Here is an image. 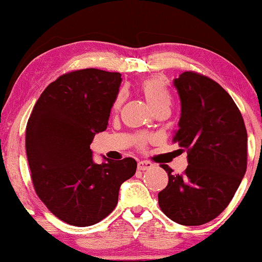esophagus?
Masks as SVG:
<instances>
[{
  "label": "esophagus",
  "mask_w": 262,
  "mask_h": 262,
  "mask_svg": "<svg viewBox=\"0 0 262 262\" xmlns=\"http://www.w3.org/2000/svg\"><path fill=\"white\" fill-rule=\"evenodd\" d=\"M154 166L151 162H149V161H139L137 163V168L138 170H146V169H150Z\"/></svg>",
  "instance_id": "1"
}]
</instances>
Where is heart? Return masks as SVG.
Instances as JSON below:
<instances>
[{
	"instance_id": "heart-1",
	"label": "heart",
	"mask_w": 262,
	"mask_h": 262,
	"mask_svg": "<svg viewBox=\"0 0 262 262\" xmlns=\"http://www.w3.org/2000/svg\"><path fill=\"white\" fill-rule=\"evenodd\" d=\"M142 93L144 95L145 101L148 102L150 108L154 110L156 107H159L163 103H169L170 98L169 94H168L167 89L164 88V85L161 83L160 80L157 78H149V80H145L142 83ZM124 100V93H120L118 95V98L114 102V108H119Z\"/></svg>"
}]
</instances>
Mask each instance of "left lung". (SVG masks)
Instances as JSON below:
<instances>
[{
	"label": "left lung",
	"instance_id": "8db88e82",
	"mask_svg": "<svg viewBox=\"0 0 262 262\" xmlns=\"http://www.w3.org/2000/svg\"><path fill=\"white\" fill-rule=\"evenodd\" d=\"M181 105L174 142L187 150L182 175L162 164L167 187L159 193L164 214L175 223L202 225L229 205L247 169V131L234 100L217 82L185 71L174 78Z\"/></svg>",
	"mask_w": 262,
	"mask_h": 262
}]
</instances>
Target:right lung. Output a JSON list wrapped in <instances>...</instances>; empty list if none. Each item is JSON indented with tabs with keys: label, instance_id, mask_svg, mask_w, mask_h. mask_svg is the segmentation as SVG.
<instances>
[{
	"label": "right lung",
	"instance_id": "right-lung-1",
	"mask_svg": "<svg viewBox=\"0 0 262 262\" xmlns=\"http://www.w3.org/2000/svg\"><path fill=\"white\" fill-rule=\"evenodd\" d=\"M121 75L99 69L73 71L50 83L26 127V152L35 192L60 221L98 223L114 210L120 186L134 177L131 157L93 160L91 144L105 131Z\"/></svg>",
	"mask_w": 262,
	"mask_h": 262
}]
</instances>
